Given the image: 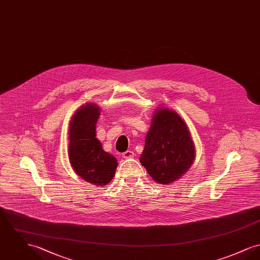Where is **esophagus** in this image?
Listing matches in <instances>:
<instances>
[{"label": "esophagus", "instance_id": "esophagus-1", "mask_svg": "<svg viewBox=\"0 0 260 260\" xmlns=\"http://www.w3.org/2000/svg\"><path fill=\"white\" fill-rule=\"evenodd\" d=\"M133 157H135L134 151H125L124 153H123V158H124V159H129V158H133Z\"/></svg>", "mask_w": 260, "mask_h": 260}]
</instances>
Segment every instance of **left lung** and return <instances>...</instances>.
<instances>
[{"label": "left lung", "mask_w": 260, "mask_h": 260, "mask_svg": "<svg viewBox=\"0 0 260 260\" xmlns=\"http://www.w3.org/2000/svg\"><path fill=\"white\" fill-rule=\"evenodd\" d=\"M195 146L181 117L169 108L155 110L139 158L150 176L158 183L171 184L191 168Z\"/></svg>", "instance_id": "obj_1"}]
</instances>
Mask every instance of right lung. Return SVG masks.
<instances>
[{
  "label": "right lung",
  "instance_id": "1",
  "mask_svg": "<svg viewBox=\"0 0 260 260\" xmlns=\"http://www.w3.org/2000/svg\"><path fill=\"white\" fill-rule=\"evenodd\" d=\"M100 109L87 103L75 112L69 124L68 155L71 166L81 178L95 186L106 185L118 167L117 159L105 152L96 136Z\"/></svg>",
  "mask_w": 260,
  "mask_h": 260
}]
</instances>
